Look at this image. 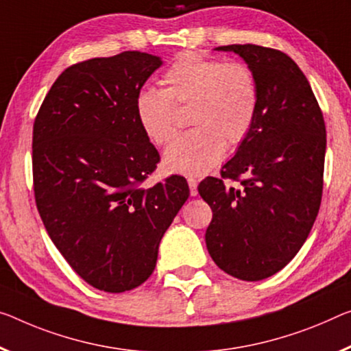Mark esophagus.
I'll return each instance as SVG.
<instances>
[{"label":"esophagus","instance_id":"34e87169","mask_svg":"<svg viewBox=\"0 0 351 351\" xmlns=\"http://www.w3.org/2000/svg\"><path fill=\"white\" fill-rule=\"evenodd\" d=\"M188 185H190L191 196H197V180L193 177H188Z\"/></svg>","mask_w":351,"mask_h":351}]
</instances>
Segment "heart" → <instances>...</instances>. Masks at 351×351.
I'll use <instances>...</instances> for the list:
<instances>
[{"mask_svg":"<svg viewBox=\"0 0 351 351\" xmlns=\"http://www.w3.org/2000/svg\"><path fill=\"white\" fill-rule=\"evenodd\" d=\"M165 88L144 86L134 100L139 125L157 145L176 134L177 108L190 105L193 130L180 134L165 154V168L202 176L219 163L226 143L245 141L258 111V84L241 62L186 51L163 75Z\"/></svg>","mask_w":351,"mask_h":351,"instance_id":"b5f03b06","label":"heart"}]
</instances>
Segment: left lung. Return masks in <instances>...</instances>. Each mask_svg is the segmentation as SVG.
I'll use <instances>...</instances> for the list:
<instances>
[{"mask_svg":"<svg viewBox=\"0 0 351 351\" xmlns=\"http://www.w3.org/2000/svg\"><path fill=\"white\" fill-rule=\"evenodd\" d=\"M256 75L254 125L221 169L197 190L213 212L208 254L230 276L261 281L296 256L319 213L326 130L311 84L292 58L261 45H224ZM241 182L226 187L223 179Z\"/></svg>","mask_w":351,"mask_h":351,"instance_id":"8db88e82","label":"left lung"}]
</instances>
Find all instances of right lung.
I'll return each mask as SVG.
<instances>
[{"instance_id":"obj_1","label":"right lung","mask_w":351,"mask_h":351,"mask_svg":"<svg viewBox=\"0 0 351 351\" xmlns=\"http://www.w3.org/2000/svg\"><path fill=\"white\" fill-rule=\"evenodd\" d=\"M161 64L141 51L73 64L53 83L32 128L40 218L75 273L104 292L147 281L160 241L190 196L180 176L144 186L160 155L134 100Z\"/></svg>"}]
</instances>
